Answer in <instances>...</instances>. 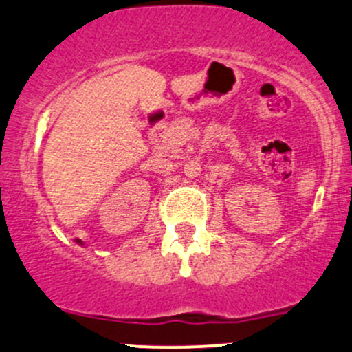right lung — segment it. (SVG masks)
I'll return each mask as SVG.
<instances>
[{"label":"right lung","mask_w":352,"mask_h":352,"mask_svg":"<svg viewBox=\"0 0 352 352\" xmlns=\"http://www.w3.org/2000/svg\"><path fill=\"white\" fill-rule=\"evenodd\" d=\"M76 242H78V244H81V245H82V241H79V239H76Z\"/></svg>","instance_id":"1"}]
</instances>
